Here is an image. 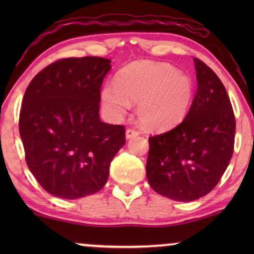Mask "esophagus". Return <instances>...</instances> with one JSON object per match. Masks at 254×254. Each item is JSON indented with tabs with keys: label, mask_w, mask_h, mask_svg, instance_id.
Masks as SVG:
<instances>
[{
	"label": "esophagus",
	"mask_w": 254,
	"mask_h": 254,
	"mask_svg": "<svg viewBox=\"0 0 254 254\" xmlns=\"http://www.w3.org/2000/svg\"><path fill=\"white\" fill-rule=\"evenodd\" d=\"M138 135V131L136 129H133V128H128L126 130V137L127 138H131V137H135Z\"/></svg>",
	"instance_id": "1"
}]
</instances>
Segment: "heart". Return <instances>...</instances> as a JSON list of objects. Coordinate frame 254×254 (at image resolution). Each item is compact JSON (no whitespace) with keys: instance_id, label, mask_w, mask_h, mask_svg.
<instances>
[{"instance_id":"heart-1","label":"heart","mask_w":254,"mask_h":254,"mask_svg":"<svg viewBox=\"0 0 254 254\" xmlns=\"http://www.w3.org/2000/svg\"><path fill=\"white\" fill-rule=\"evenodd\" d=\"M194 97L189 75L168 64L134 62L118 72L114 85H105L102 104L112 117L127 112L137 103L136 116L149 130L169 129L183 121Z\"/></svg>"}]
</instances>
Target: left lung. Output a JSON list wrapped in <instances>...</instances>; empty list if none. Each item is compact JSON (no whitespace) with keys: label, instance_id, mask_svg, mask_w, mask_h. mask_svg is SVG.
<instances>
[{"label":"left lung","instance_id":"1","mask_svg":"<svg viewBox=\"0 0 254 254\" xmlns=\"http://www.w3.org/2000/svg\"><path fill=\"white\" fill-rule=\"evenodd\" d=\"M197 89L190 109L170 131L149 137L148 182L155 192L175 201H193L210 192L234 152L236 120L217 75L194 58Z\"/></svg>","mask_w":254,"mask_h":254}]
</instances>
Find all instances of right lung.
Listing matches in <instances>:
<instances>
[{"label": "right lung", "mask_w": 254, "mask_h": 254, "mask_svg": "<svg viewBox=\"0 0 254 254\" xmlns=\"http://www.w3.org/2000/svg\"><path fill=\"white\" fill-rule=\"evenodd\" d=\"M111 60L62 59L27 86L19 113L26 164L52 195L74 200L100 190L124 147L125 127L100 121V88Z\"/></svg>", "instance_id": "obj_1"}]
</instances>
